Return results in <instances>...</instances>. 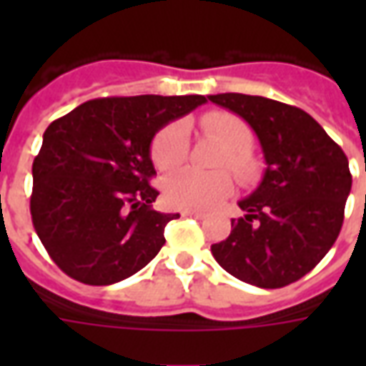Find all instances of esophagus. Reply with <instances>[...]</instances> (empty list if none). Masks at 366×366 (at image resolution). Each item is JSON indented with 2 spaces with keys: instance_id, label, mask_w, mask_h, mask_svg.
<instances>
[{
  "instance_id": "esophagus-1",
  "label": "esophagus",
  "mask_w": 366,
  "mask_h": 366,
  "mask_svg": "<svg viewBox=\"0 0 366 366\" xmlns=\"http://www.w3.org/2000/svg\"><path fill=\"white\" fill-rule=\"evenodd\" d=\"M184 217H196V219H204L206 214H202V212H194V209H184L182 212Z\"/></svg>"
}]
</instances>
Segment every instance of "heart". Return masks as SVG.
<instances>
[{
	"instance_id": "heart-1",
	"label": "heart",
	"mask_w": 366,
	"mask_h": 366,
	"mask_svg": "<svg viewBox=\"0 0 366 366\" xmlns=\"http://www.w3.org/2000/svg\"><path fill=\"white\" fill-rule=\"evenodd\" d=\"M202 129L223 144L219 167L229 168L241 182H253L259 176V162L251 154L254 133L251 125L229 112L206 113L199 119ZM188 154V133L178 121L157 131L151 143V160L159 170H174ZM233 190L227 172L202 174L192 168L178 170L164 178L162 196L168 206L180 209H212Z\"/></svg>"
}]
</instances>
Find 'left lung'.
Masks as SVG:
<instances>
[{"mask_svg":"<svg viewBox=\"0 0 366 366\" xmlns=\"http://www.w3.org/2000/svg\"><path fill=\"white\" fill-rule=\"evenodd\" d=\"M253 127L267 170L259 188L239 202L229 237L212 254L229 274L259 288H282L306 276L337 239L351 172L341 151L304 109L245 94L207 96Z\"/></svg>","mask_w":366,"mask_h":366,"instance_id":"8db88e82","label":"left lung"}]
</instances>
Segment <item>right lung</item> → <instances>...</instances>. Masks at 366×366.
<instances>
[{
    "instance_id": "add662e5",
    "label": "right lung",
    "mask_w": 366,
    "mask_h": 366,
    "mask_svg": "<svg viewBox=\"0 0 366 366\" xmlns=\"http://www.w3.org/2000/svg\"><path fill=\"white\" fill-rule=\"evenodd\" d=\"M206 96L97 97L52 121L33 160L31 219L62 272L107 286L147 267L178 214L152 209L151 143Z\"/></svg>"
}]
</instances>
